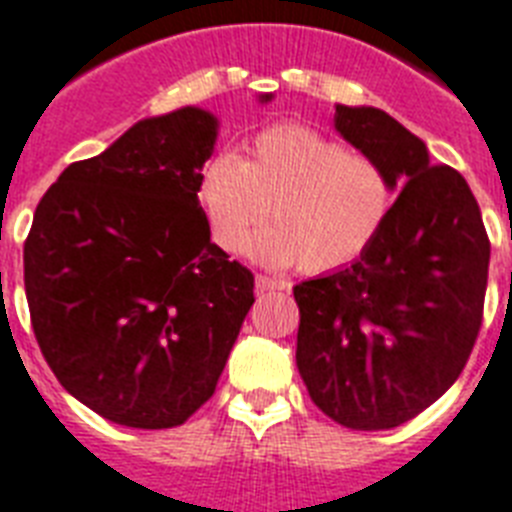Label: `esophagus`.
<instances>
[{
	"label": "esophagus",
	"mask_w": 512,
	"mask_h": 512,
	"mask_svg": "<svg viewBox=\"0 0 512 512\" xmlns=\"http://www.w3.org/2000/svg\"><path fill=\"white\" fill-rule=\"evenodd\" d=\"M257 292H271V290H290V284L282 282V279H273V276H255Z\"/></svg>",
	"instance_id": "34e87169"
}]
</instances>
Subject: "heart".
I'll return each mask as SVG.
<instances>
[{
	"label": "heart",
	"mask_w": 512,
	"mask_h": 512,
	"mask_svg": "<svg viewBox=\"0 0 512 512\" xmlns=\"http://www.w3.org/2000/svg\"><path fill=\"white\" fill-rule=\"evenodd\" d=\"M389 171L338 139L306 126H273L255 136L241 161L220 152L198 177V204L212 239L239 252L272 209L271 229L249 242L255 263L308 273L338 271L360 260L395 212Z\"/></svg>",
	"instance_id": "heart-1"
}]
</instances>
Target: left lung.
<instances>
[{
    "instance_id": "left-lung-1",
    "label": "left lung",
    "mask_w": 512,
    "mask_h": 512,
    "mask_svg": "<svg viewBox=\"0 0 512 512\" xmlns=\"http://www.w3.org/2000/svg\"><path fill=\"white\" fill-rule=\"evenodd\" d=\"M335 131L400 190L373 247L292 287L298 362L311 400L349 429H392L446 395L473 351L489 236L459 171L376 107H335Z\"/></svg>"
}]
</instances>
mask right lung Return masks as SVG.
<instances>
[{"label":"right lung","mask_w":512,"mask_h":512,"mask_svg":"<svg viewBox=\"0 0 512 512\" xmlns=\"http://www.w3.org/2000/svg\"><path fill=\"white\" fill-rule=\"evenodd\" d=\"M217 134L201 107L144 117L66 166L34 212L23 284L39 349L69 395L123 427L193 416L255 303V276L212 244L198 204Z\"/></svg>","instance_id":"right-lung-1"}]
</instances>
